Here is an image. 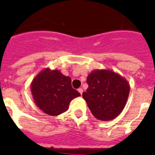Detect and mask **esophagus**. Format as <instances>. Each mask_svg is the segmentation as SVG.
<instances>
[{
    "label": "esophagus",
    "instance_id": "1",
    "mask_svg": "<svg viewBox=\"0 0 155 155\" xmlns=\"http://www.w3.org/2000/svg\"><path fill=\"white\" fill-rule=\"evenodd\" d=\"M78 91H79V93H80V94L82 95V93H83V89H82V88H79V89H78Z\"/></svg>",
    "mask_w": 155,
    "mask_h": 155
}]
</instances>
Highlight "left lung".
I'll list each match as a JSON object with an SVG mask.
<instances>
[{
	"mask_svg": "<svg viewBox=\"0 0 155 155\" xmlns=\"http://www.w3.org/2000/svg\"><path fill=\"white\" fill-rule=\"evenodd\" d=\"M87 83L82 97L95 118L107 121L120 115L130 89L125 78L112 70L97 69L87 76Z\"/></svg>",
	"mask_w": 155,
	"mask_h": 155,
	"instance_id": "1",
	"label": "left lung"
}]
</instances>
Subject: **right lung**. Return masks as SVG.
Here are the masks:
<instances>
[{
	"mask_svg": "<svg viewBox=\"0 0 155 155\" xmlns=\"http://www.w3.org/2000/svg\"><path fill=\"white\" fill-rule=\"evenodd\" d=\"M31 91L37 107L51 116L66 112L72 100L80 96L72 87L70 77L49 68L43 69L34 77Z\"/></svg>",
	"mask_w": 155,
	"mask_h": 155,
	"instance_id": "1",
	"label": "right lung"
}]
</instances>
